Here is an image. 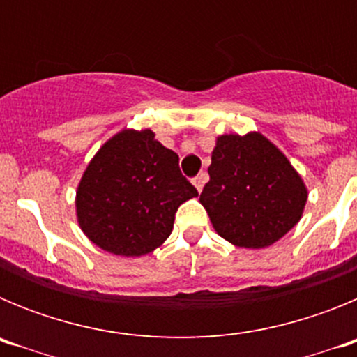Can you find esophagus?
<instances>
[{
    "label": "esophagus",
    "mask_w": 357,
    "mask_h": 357,
    "mask_svg": "<svg viewBox=\"0 0 357 357\" xmlns=\"http://www.w3.org/2000/svg\"><path fill=\"white\" fill-rule=\"evenodd\" d=\"M206 182H207V173H198V175L193 178V184L198 191H202V188H204Z\"/></svg>",
    "instance_id": "esophagus-1"
}]
</instances>
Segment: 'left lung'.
<instances>
[{
	"label": "left lung",
	"mask_w": 357,
	"mask_h": 357,
	"mask_svg": "<svg viewBox=\"0 0 357 357\" xmlns=\"http://www.w3.org/2000/svg\"><path fill=\"white\" fill-rule=\"evenodd\" d=\"M209 176L200 204L214 230L236 247H270L304 213V181L284 153L259 132L220 135Z\"/></svg>",
	"instance_id": "obj_1"
}]
</instances>
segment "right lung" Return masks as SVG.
<instances>
[{"label": "right lung", "instance_id": "right-lung-1", "mask_svg": "<svg viewBox=\"0 0 357 357\" xmlns=\"http://www.w3.org/2000/svg\"><path fill=\"white\" fill-rule=\"evenodd\" d=\"M195 185L178 168V155L151 130H121L110 137L77 189L80 229L102 250L139 257L172 234L175 213Z\"/></svg>", "mask_w": 357, "mask_h": 357}]
</instances>
